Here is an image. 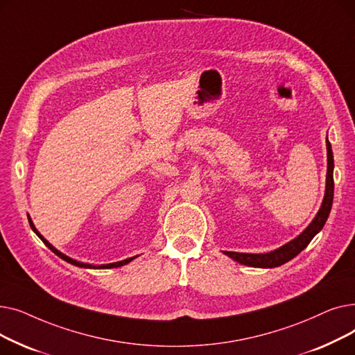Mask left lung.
Wrapping results in <instances>:
<instances>
[{
    "label": "left lung",
    "instance_id": "8db88e82",
    "mask_svg": "<svg viewBox=\"0 0 355 355\" xmlns=\"http://www.w3.org/2000/svg\"><path fill=\"white\" fill-rule=\"evenodd\" d=\"M327 182H325V194L324 200L321 202V207L313 217V220L309 223L308 227L297 234L295 239L288 241L286 245L277 248L268 253H239V252H226L223 250L226 256L236 260L237 263L246 265L250 268H277L281 266L289 260H292L296 254H300L308 245L309 241L318 234L325 221L329 216L331 207H332V200H334V155H332V148L327 137Z\"/></svg>",
    "mask_w": 355,
    "mask_h": 355
}]
</instances>
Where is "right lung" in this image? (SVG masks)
<instances>
[{
  "label": "right lung",
  "instance_id": "right-lung-1",
  "mask_svg": "<svg viewBox=\"0 0 355 355\" xmlns=\"http://www.w3.org/2000/svg\"><path fill=\"white\" fill-rule=\"evenodd\" d=\"M27 217H28V223H30V227H31V230L39 236L42 240H43V243L51 250V252H54V254H58L60 259H63V260H66L67 263H70V265H74V266H78V268H85V269H112V268H119V266H123V265H128L129 262H132L134 259H137L138 256H134V257H128V259H125V260H121V262H115V263H106V265H90V263H83V262H79V260H74V259H71V257H69V256H66L64 253H62L60 250H58L55 249L51 243H49V241L40 234V232L35 229V226H34V223H33V220H31V217L27 214Z\"/></svg>",
  "mask_w": 355,
  "mask_h": 355
}]
</instances>
